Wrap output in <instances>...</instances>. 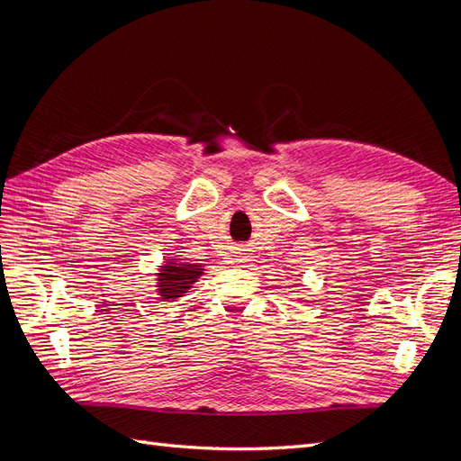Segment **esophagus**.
I'll list each match as a JSON object with an SVG mask.
<instances>
[{
    "instance_id": "esophagus-1",
    "label": "esophagus",
    "mask_w": 461,
    "mask_h": 461,
    "mask_svg": "<svg viewBox=\"0 0 461 461\" xmlns=\"http://www.w3.org/2000/svg\"><path fill=\"white\" fill-rule=\"evenodd\" d=\"M243 255H245V252H240V255H237V260H243L245 258Z\"/></svg>"
}]
</instances>
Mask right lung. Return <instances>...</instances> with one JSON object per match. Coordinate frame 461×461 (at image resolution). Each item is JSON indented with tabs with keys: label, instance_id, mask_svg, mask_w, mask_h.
<instances>
[{
	"label": "right lung",
	"instance_id": "obj_1",
	"mask_svg": "<svg viewBox=\"0 0 461 461\" xmlns=\"http://www.w3.org/2000/svg\"><path fill=\"white\" fill-rule=\"evenodd\" d=\"M201 264L180 262L177 258H168L167 264H162L157 274V293L160 299L174 301L177 296H184L195 281L203 276Z\"/></svg>",
	"mask_w": 461,
	"mask_h": 461
}]
</instances>
